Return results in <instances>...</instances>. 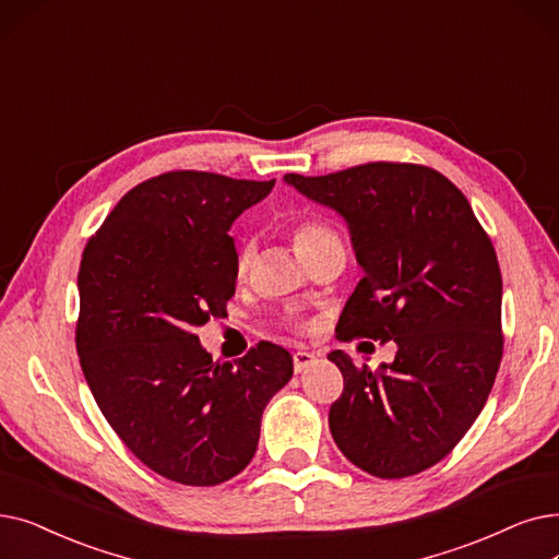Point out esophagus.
<instances>
[{
    "label": "esophagus",
    "instance_id": "esophagus-1",
    "mask_svg": "<svg viewBox=\"0 0 559 559\" xmlns=\"http://www.w3.org/2000/svg\"><path fill=\"white\" fill-rule=\"evenodd\" d=\"M314 358H318V356H314L312 352H306V349L295 352V356H293V360H295V372H301V370H306L308 366H312Z\"/></svg>",
    "mask_w": 559,
    "mask_h": 559
}]
</instances>
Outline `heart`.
Segmentation results:
<instances>
[{
	"mask_svg": "<svg viewBox=\"0 0 559 559\" xmlns=\"http://www.w3.org/2000/svg\"><path fill=\"white\" fill-rule=\"evenodd\" d=\"M289 237H293L297 251L306 262H312L314 258H320L331 251H345L343 247V237H340L337 228L324 219V216L318 214H306L289 224ZM255 262V245L251 239H247L245 245L237 249L235 255V276L239 281H247Z\"/></svg>",
	"mask_w": 559,
	"mask_h": 559,
	"instance_id": "obj_1",
	"label": "heart"
}]
</instances>
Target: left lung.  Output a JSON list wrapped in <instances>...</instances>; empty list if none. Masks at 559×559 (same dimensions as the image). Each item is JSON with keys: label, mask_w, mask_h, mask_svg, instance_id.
<instances>
[{"label": "left lung", "mask_w": 559, "mask_h": 559, "mask_svg": "<svg viewBox=\"0 0 559 559\" xmlns=\"http://www.w3.org/2000/svg\"><path fill=\"white\" fill-rule=\"evenodd\" d=\"M285 182L345 216L366 272L335 337L397 345L379 372L343 349L329 354L345 379L329 411L333 441L374 477L418 475L464 439L500 368L502 276L491 237L464 193L423 164L368 162Z\"/></svg>", "instance_id": "obj_1"}]
</instances>
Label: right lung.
Segmentation results:
<instances>
[{
  "label": "right lung",
  "mask_w": 559,
  "mask_h": 559,
  "mask_svg": "<svg viewBox=\"0 0 559 559\" xmlns=\"http://www.w3.org/2000/svg\"><path fill=\"white\" fill-rule=\"evenodd\" d=\"M276 180L168 171L130 189L88 237L75 343L103 416L157 475L214 487L249 466L293 356L258 343L212 360L193 329L235 295L233 222Z\"/></svg>",
  "instance_id": "add662e5"
}]
</instances>
